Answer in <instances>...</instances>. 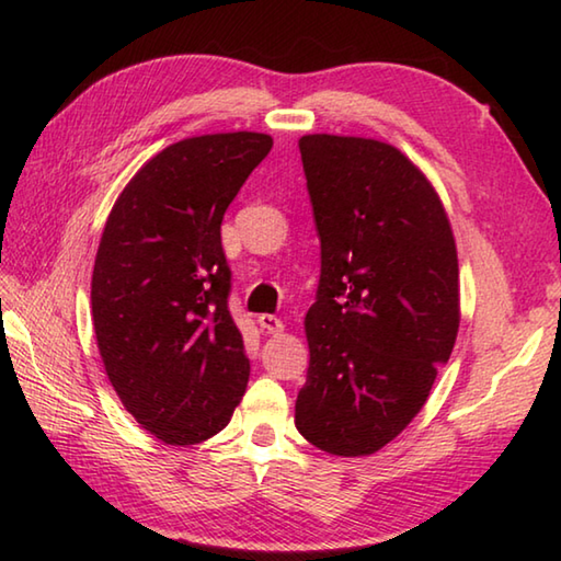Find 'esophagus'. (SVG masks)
Masks as SVG:
<instances>
[{
    "label": "esophagus",
    "instance_id": "34e87169",
    "mask_svg": "<svg viewBox=\"0 0 561 561\" xmlns=\"http://www.w3.org/2000/svg\"><path fill=\"white\" fill-rule=\"evenodd\" d=\"M257 323H260V329L267 331V333H282L284 331L282 319H277V316H274V313H260L257 316Z\"/></svg>",
    "mask_w": 561,
    "mask_h": 561
}]
</instances>
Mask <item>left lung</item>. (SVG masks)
I'll list each match as a JSON object with an SVG mask.
<instances>
[{
  "instance_id": "1",
  "label": "left lung",
  "mask_w": 561,
  "mask_h": 561,
  "mask_svg": "<svg viewBox=\"0 0 561 561\" xmlns=\"http://www.w3.org/2000/svg\"><path fill=\"white\" fill-rule=\"evenodd\" d=\"M321 242L297 430L335 456L375 454L422 410L458 331V260L432 183L363 137L299 139Z\"/></svg>"
}]
</instances>
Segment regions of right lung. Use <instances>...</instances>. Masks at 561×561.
Listing matches in <instances>:
<instances>
[{
    "instance_id": "1",
    "label": "right lung",
    "mask_w": 561,
    "mask_h": 561,
    "mask_svg": "<svg viewBox=\"0 0 561 561\" xmlns=\"http://www.w3.org/2000/svg\"><path fill=\"white\" fill-rule=\"evenodd\" d=\"M270 149L257 131L176 141L137 171L105 222L90 291L98 348L122 404L164 444L210 439L245 394L220 222Z\"/></svg>"
}]
</instances>
